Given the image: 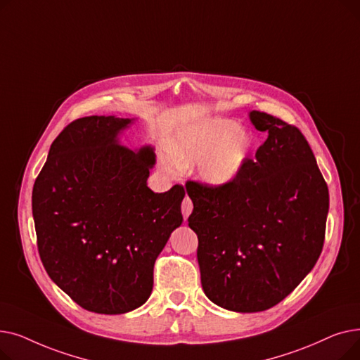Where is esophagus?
I'll return each instance as SVG.
<instances>
[{"mask_svg": "<svg viewBox=\"0 0 360 360\" xmlns=\"http://www.w3.org/2000/svg\"><path fill=\"white\" fill-rule=\"evenodd\" d=\"M181 210H182V216H184V219L186 220V219H188V216H190V214H191V212H193V201L190 200V197H185V198H184L182 205H181Z\"/></svg>", "mask_w": 360, "mask_h": 360, "instance_id": "obj_1", "label": "esophagus"}]
</instances>
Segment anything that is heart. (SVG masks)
I'll use <instances>...</instances> for the list:
<instances>
[{"mask_svg": "<svg viewBox=\"0 0 360 360\" xmlns=\"http://www.w3.org/2000/svg\"><path fill=\"white\" fill-rule=\"evenodd\" d=\"M252 148V139L232 120H209L178 132L174 155L166 166L175 170L179 163L200 162L201 178L213 186L231 184L243 169Z\"/></svg>", "mask_w": 360, "mask_h": 360, "instance_id": "obj_1", "label": "heart"}]
</instances>
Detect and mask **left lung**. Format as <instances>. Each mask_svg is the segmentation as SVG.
Masks as SVG:
<instances>
[{"mask_svg":"<svg viewBox=\"0 0 360 360\" xmlns=\"http://www.w3.org/2000/svg\"><path fill=\"white\" fill-rule=\"evenodd\" d=\"M250 120L269 132L255 159L228 185L190 181L188 226L198 236L201 286L213 304L259 312L290 295L323 251L328 186L299 128L266 112Z\"/></svg>","mask_w":360,"mask_h":360,"instance_id":"obj_1","label":"left lung"}]
</instances>
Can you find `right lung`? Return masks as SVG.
<instances>
[{"instance_id":"1","label":"right lung","mask_w":360,"mask_h":360,"mask_svg":"<svg viewBox=\"0 0 360 360\" xmlns=\"http://www.w3.org/2000/svg\"><path fill=\"white\" fill-rule=\"evenodd\" d=\"M134 120L86 117L49 148L32 193L37 251L48 276L82 308L106 315L141 307L155 261L182 223V185L147 186L150 146L120 144Z\"/></svg>"}]
</instances>
